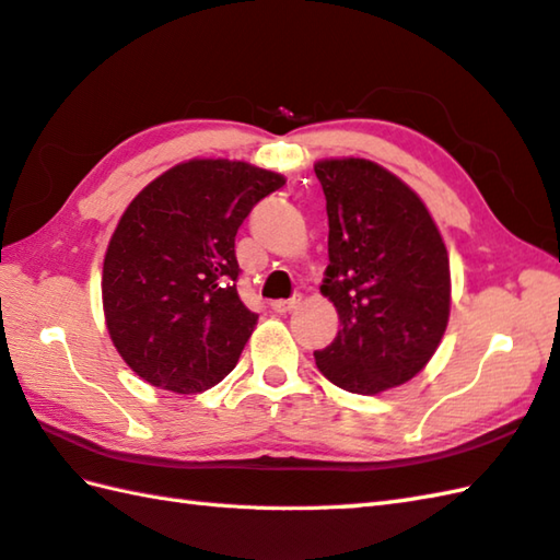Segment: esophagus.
Here are the masks:
<instances>
[{"label": "esophagus", "mask_w": 560, "mask_h": 560, "mask_svg": "<svg viewBox=\"0 0 560 560\" xmlns=\"http://www.w3.org/2000/svg\"><path fill=\"white\" fill-rule=\"evenodd\" d=\"M299 305H301V295H293V299H289V301H283V299L271 301V311L287 315V313H293Z\"/></svg>", "instance_id": "esophagus-1"}]
</instances>
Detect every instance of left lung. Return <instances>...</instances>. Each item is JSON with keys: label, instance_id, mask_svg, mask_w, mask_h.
<instances>
[{"label": "left lung", "instance_id": "obj_1", "mask_svg": "<svg viewBox=\"0 0 560 560\" xmlns=\"http://www.w3.org/2000/svg\"><path fill=\"white\" fill-rule=\"evenodd\" d=\"M329 217L319 291L341 329L315 363L353 395H380L421 373L450 319V257L421 197L368 159L315 163Z\"/></svg>", "mask_w": 560, "mask_h": 560}]
</instances>
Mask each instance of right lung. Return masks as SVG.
I'll list each match as a JSON object with an SVG mask.
<instances>
[{
  "mask_svg": "<svg viewBox=\"0 0 560 560\" xmlns=\"http://www.w3.org/2000/svg\"><path fill=\"white\" fill-rule=\"evenodd\" d=\"M287 177L245 161L173 165L129 201L103 259L117 353L149 385L197 395L229 375L257 325L237 295L235 233Z\"/></svg>",
  "mask_w": 560,
  "mask_h": 560,
  "instance_id": "obj_1",
  "label": "right lung"
}]
</instances>
